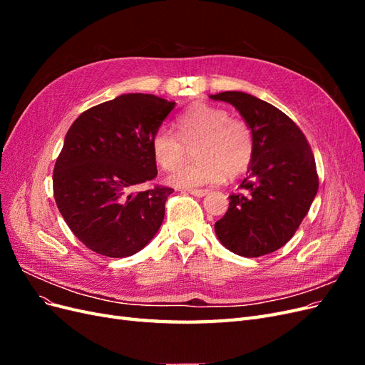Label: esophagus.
Listing matches in <instances>:
<instances>
[{"label":"esophagus","instance_id":"1","mask_svg":"<svg viewBox=\"0 0 365 365\" xmlns=\"http://www.w3.org/2000/svg\"><path fill=\"white\" fill-rule=\"evenodd\" d=\"M187 192H189L193 196H197V197H202L208 193V190H205V189H189Z\"/></svg>","mask_w":365,"mask_h":365}]
</instances>
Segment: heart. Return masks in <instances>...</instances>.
<instances>
[{"mask_svg":"<svg viewBox=\"0 0 365 365\" xmlns=\"http://www.w3.org/2000/svg\"><path fill=\"white\" fill-rule=\"evenodd\" d=\"M176 134L160 128L150 140L152 153L164 170H172L195 146L197 161L170 173L169 182L193 189L236 178L248 170L256 152V137L247 120L230 117L224 108L195 103L176 118Z\"/></svg>","mask_w":365,"mask_h":365,"instance_id":"b5f03b06","label":"heart"}]
</instances>
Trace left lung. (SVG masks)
Here are the masks:
<instances>
[{
	"mask_svg": "<svg viewBox=\"0 0 365 365\" xmlns=\"http://www.w3.org/2000/svg\"><path fill=\"white\" fill-rule=\"evenodd\" d=\"M210 97L233 105L256 137L254 160L240 184L244 193L230 195L216 235L237 256L277 251L295 235L318 192L312 149L302 129L271 103L240 91Z\"/></svg>",
	"mask_w": 365,
	"mask_h": 365,
	"instance_id": "8db88e82",
	"label": "left lung"
}]
</instances>
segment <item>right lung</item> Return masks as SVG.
<instances>
[{
    "instance_id": "obj_1",
    "label": "right lung",
    "mask_w": 365,
    "mask_h": 365,
    "mask_svg": "<svg viewBox=\"0 0 365 365\" xmlns=\"http://www.w3.org/2000/svg\"><path fill=\"white\" fill-rule=\"evenodd\" d=\"M173 106L153 94H121L86 109L68 129L53 193L73 235L91 251L128 257L157 235L173 189H134L158 173L150 140Z\"/></svg>"
}]
</instances>
